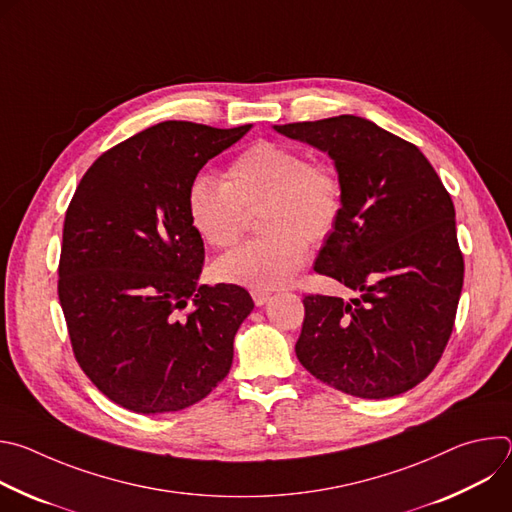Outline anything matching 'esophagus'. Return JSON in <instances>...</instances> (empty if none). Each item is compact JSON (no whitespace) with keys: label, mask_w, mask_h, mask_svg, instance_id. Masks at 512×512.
<instances>
[{"label":"esophagus","mask_w":512,"mask_h":512,"mask_svg":"<svg viewBox=\"0 0 512 512\" xmlns=\"http://www.w3.org/2000/svg\"><path fill=\"white\" fill-rule=\"evenodd\" d=\"M251 296H253L255 306H265V304L271 300V294H269V291H257V289H253V291H251Z\"/></svg>","instance_id":"1"}]
</instances>
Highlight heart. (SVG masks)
Instances as JSON below:
<instances>
[{"label": "heart", "instance_id": "b5f03b06", "mask_svg": "<svg viewBox=\"0 0 512 512\" xmlns=\"http://www.w3.org/2000/svg\"><path fill=\"white\" fill-rule=\"evenodd\" d=\"M188 212L196 233L214 249L235 245L245 231V210L261 208L265 237L216 261L227 283L267 291L289 283L308 249L324 245L342 216L338 174L324 162H308L291 145L255 141L229 166L227 182L198 174L188 186Z\"/></svg>", "mask_w": 512, "mask_h": 512}]
</instances>
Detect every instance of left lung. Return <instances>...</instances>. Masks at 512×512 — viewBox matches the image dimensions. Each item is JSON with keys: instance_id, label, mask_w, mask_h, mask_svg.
Masks as SVG:
<instances>
[{"instance_id": "obj_1", "label": "left lung", "mask_w": 512, "mask_h": 512, "mask_svg": "<svg viewBox=\"0 0 512 512\" xmlns=\"http://www.w3.org/2000/svg\"><path fill=\"white\" fill-rule=\"evenodd\" d=\"M273 129L334 162L344 206L314 269L360 294L350 302L304 298L298 360L360 399L413 389L442 358L464 283L448 190L413 143L369 119L340 115Z\"/></svg>"}]
</instances>
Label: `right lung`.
Returning a JSON list of instances; mask_svg holds the SVG:
<instances>
[{
	"mask_svg": "<svg viewBox=\"0 0 512 512\" xmlns=\"http://www.w3.org/2000/svg\"><path fill=\"white\" fill-rule=\"evenodd\" d=\"M249 129L158 123L97 158L68 204L58 300L72 350L129 411L186 409L231 371L255 304L239 285H198L204 243L186 198L202 166Z\"/></svg>",
	"mask_w": 512,
	"mask_h": 512,
	"instance_id": "right-lung-1",
	"label": "right lung"
}]
</instances>
